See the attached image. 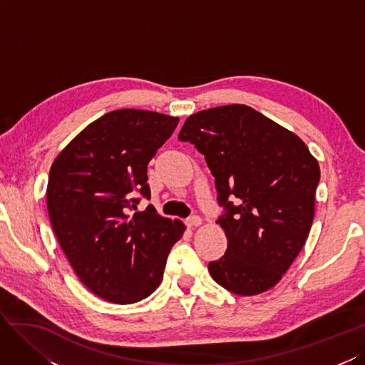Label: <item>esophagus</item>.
I'll use <instances>...</instances> for the list:
<instances>
[{
	"label": "esophagus",
	"mask_w": 365,
	"mask_h": 365,
	"mask_svg": "<svg viewBox=\"0 0 365 365\" xmlns=\"http://www.w3.org/2000/svg\"><path fill=\"white\" fill-rule=\"evenodd\" d=\"M202 223H203V220L199 215H192V217L188 218V220H186V225H188L190 227H197V226H200Z\"/></svg>",
	"instance_id": "esophagus-1"
}]
</instances>
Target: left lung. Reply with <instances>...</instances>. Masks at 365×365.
<instances>
[{
	"mask_svg": "<svg viewBox=\"0 0 365 365\" xmlns=\"http://www.w3.org/2000/svg\"><path fill=\"white\" fill-rule=\"evenodd\" d=\"M179 139L205 155L226 210L218 223L227 249L207 264L211 277L242 297L272 289L310 232L318 160L295 133L243 103L191 114Z\"/></svg>",
	"mask_w": 365,
	"mask_h": 365,
	"instance_id": "left-lung-1",
	"label": "left lung"
}]
</instances>
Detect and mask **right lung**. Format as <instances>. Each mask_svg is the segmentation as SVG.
I'll use <instances>...</instances> for the list:
<instances>
[{"label":"right lung","mask_w":365,"mask_h":365,"mask_svg":"<svg viewBox=\"0 0 365 365\" xmlns=\"http://www.w3.org/2000/svg\"><path fill=\"white\" fill-rule=\"evenodd\" d=\"M179 118L122 108L82 130L51 163L47 207L55 235L78 278L96 297L131 304L159 287L185 225L138 210L150 197L147 166Z\"/></svg>","instance_id":"1"}]
</instances>
